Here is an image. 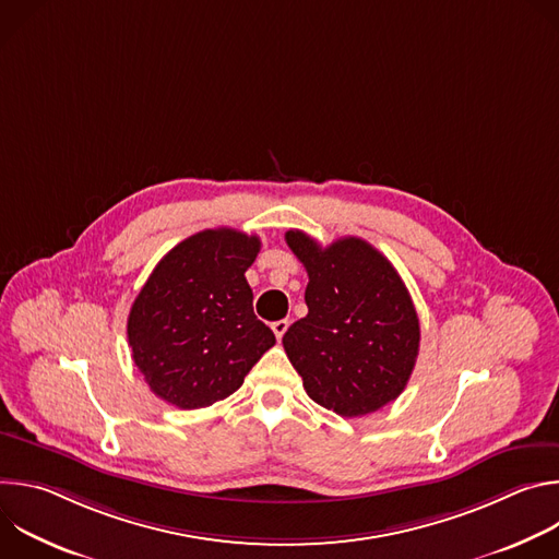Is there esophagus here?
<instances>
[{
  "mask_svg": "<svg viewBox=\"0 0 559 559\" xmlns=\"http://www.w3.org/2000/svg\"><path fill=\"white\" fill-rule=\"evenodd\" d=\"M287 328H289V321H287V318H283V321H276V323H272V332L276 334V338H278V341L285 336Z\"/></svg>",
  "mask_w": 559,
  "mask_h": 559,
  "instance_id": "obj_1",
  "label": "esophagus"
}]
</instances>
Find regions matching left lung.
I'll return each instance as SVG.
<instances>
[{
    "mask_svg": "<svg viewBox=\"0 0 559 559\" xmlns=\"http://www.w3.org/2000/svg\"><path fill=\"white\" fill-rule=\"evenodd\" d=\"M285 241L309 276L307 316L283 336L307 395L345 418L382 409L407 386L420 347L418 313L401 274L356 236L323 248L289 229Z\"/></svg>",
    "mask_w": 559,
    "mask_h": 559,
    "instance_id": "8db88e82",
    "label": "left lung"
}]
</instances>
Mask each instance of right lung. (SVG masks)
Segmentation results:
<instances>
[{
	"label": "right lung",
	"instance_id": "obj_1",
	"mask_svg": "<svg viewBox=\"0 0 559 559\" xmlns=\"http://www.w3.org/2000/svg\"><path fill=\"white\" fill-rule=\"evenodd\" d=\"M259 250V236L203 229L152 270L128 316V343L162 401L179 409L223 401L276 343L246 281Z\"/></svg>",
	"mask_w": 559,
	"mask_h": 559
}]
</instances>
